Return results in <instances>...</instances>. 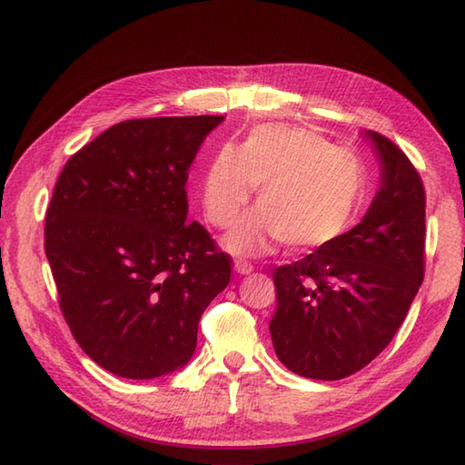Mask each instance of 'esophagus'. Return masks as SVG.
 <instances>
[{
	"label": "esophagus",
	"mask_w": 465,
	"mask_h": 465,
	"mask_svg": "<svg viewBox=\"0 0 465 465\" xmlns=\"http://www.w3.org/2000/svg\"><path fill=\"white\" fill-rule=\"evenodd\" d=\"M234 270H236V274H242L244 276V274H251L254 268H252L251 262H246V260L239 258V260H234Z\"/></svg>",
	"instance_id": "34e87169"
}]
</instances>
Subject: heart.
I'll list each match as a JSON object with an SVG mask.
<instances>
[{
    "instance_id": "1",
    "label": "heart",
    "mask_w": 465,
    "mask_h": 465,
    "mask_svg": "<svg viewBox=\"0 0 465 465\" xmlns=\"http://www.w3.org/2000/svg\"><path fill=\"white\" fill-rule=\"evenodd\" d=\"M258 189L260 207L226 236L239 254H262L284 241L292 251H313L339 239L363 197V169L353 155L302 128L260 126L239 153L221 147L201 185L207 221L226 229Z\"/></svg>"
}]
</instances>
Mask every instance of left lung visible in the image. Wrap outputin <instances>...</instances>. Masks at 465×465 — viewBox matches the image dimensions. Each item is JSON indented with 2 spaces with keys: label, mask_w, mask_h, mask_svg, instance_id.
<instances>
[{
  "label": "left lung",
  "mask_w": 465,
  "mask_h": 465,
  "mask_svg": "<svg viewBox=\"0 0 465 465\" xmlns=\"http://www.w3.org/2000/svg\"><path fill=\"white\" fill-rule=\"evenodd\" d=\"M381 162V189L355 229L274 272L270 335L300 377L339 381L391 343L424 280L426 193L399 145L365 132Z\"/></svg>",
  "instance_id": "8db88e82"
}]
</instances>
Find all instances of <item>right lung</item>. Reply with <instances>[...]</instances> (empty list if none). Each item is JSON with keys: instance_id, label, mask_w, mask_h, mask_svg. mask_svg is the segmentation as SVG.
I'll return each instance as SVG.
<instances>
[{"instance_id": "add662e5", "label": "right lung", "mask_w": 465, "mask_h": 465, "mask_svg": "<svg viewBox=\"0 0 465 465\" xmlns=\"http://www.w3.org/2000/svg\"><path fill=\"white\" fill-rule=\"evenodd\" d=\"M223 116L126 120L56 179L45 254L73 337L102 369L155 379L183 367L231 256L187 224L189 167Z\"/></svg>"}]
</instances>
